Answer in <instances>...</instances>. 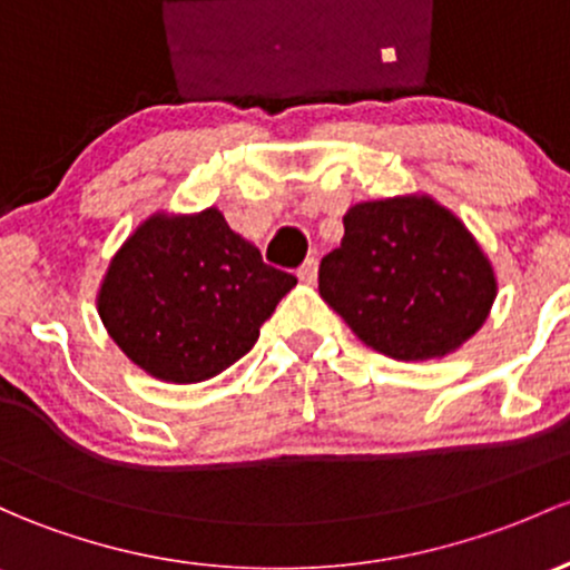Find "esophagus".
I'll list each match as a JSON object with an SVG mask.
<instances>
[{"instance_id": "obj_1", "label": "esophagus", "mask_w": 570, "mask_h": 570, "mask_svg": "<svg viewBox=\"0 0 570 570\" xmlns=\"http://www.w3.org/2000/svg\"><path fill=\"white\" fill-rule=\"evenodd\" d=\"M298 279L307 285H315V279H317V261L315 258H307L302 263V268H298Z\"/></svg>"}]
</instances>
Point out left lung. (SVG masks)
I'll use <instances>...</instances> for the list:
<instances>
[{
  "label": "left lung",
  "mask_w": 570,
  "mask_h": 570,
  "mask_svg": "<svg viewBox=\"0 0 570 570\" xmlns=\"http://www.w3.org/2000/svg\"><path fill=\"white\" fill-rule=\"evenodd\" d=\"M342 225L317 287L364 345L396 361H430L483 326L498 277L454 212L430 195H396L351 206Z\"/></svg>",
  "instance_id": "obj_1"
}]
</instances>
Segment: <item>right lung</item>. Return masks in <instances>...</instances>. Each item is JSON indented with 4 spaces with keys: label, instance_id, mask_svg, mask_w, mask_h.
<instances>
[{
    "label": "right lung",
    "instance_id": "right-lung-1",
    "mask_svg": "<svg viewBox=\"0 0 570 570\" xmlns=\"http://www.w3.org/2000/svg\"><path fill=\"white\" fill-rule=\"evenodd\" d=\"M296 277L209 206L155 212L116 249L97 293L111 340L146 375L200 383L236 364Z\"/></svg>",
    "mask_w": 570,
    "mask_h": 570
}]
</instances>
